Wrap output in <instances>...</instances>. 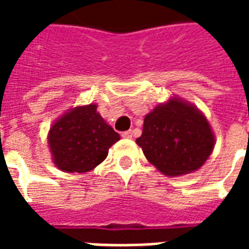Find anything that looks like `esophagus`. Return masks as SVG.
<instances>
[{
    "label": "esophagus",
    "instance_id": "34e87169",
    "mask_svg": "<svg viewBox=\"0 0 249 249\" xmlns=\"http://www.w3.org/2000/svg\"><path fill=\"white\" fill-rule=\"evenodd\" d=\"M123 137H124V139H132V137H133V132H132V130H126V132H123Z\"/></svg>",
    "mask_w": 249,
    "mask_h": 249
}]
</instances>
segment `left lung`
I'll return each instance as SVG.
<instances>
[{
	"label": "left lung",
	"mask_w": 249,
	"mask_h": 249,
	"mask_svg": "<svg viewBox=\"0 0 249 249\" xmlns=\"http://www.w3.org/2000/svg\"><path fill=\"white\" fill-rule=\"evenodd\" d=\"M136 142L160 172L181 176L203 167L213 151L214 135L196 107L173 97L146 114Z\"/></svg>",
	"instance_id": "8db88e82"
}]
</instances>
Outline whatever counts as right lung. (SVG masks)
<instances>
[{
	"mask_svg": "<svg viewBox=\"0 0 249 249\" xmlns=\"http://www.w3.org/2000/svg\"><path fill=\"white\" fill-rule=\"evenodd\" d=\"M120 135L97 112L96 104L76 107L51 126L48 142L53 161L64 172H89L107 159Z\"/></svg>",
	"mask_w": 249,
	"mask_h": 249,
	"instance_id": "add662e5",
	"label": "right lung"
}]
</instances>
